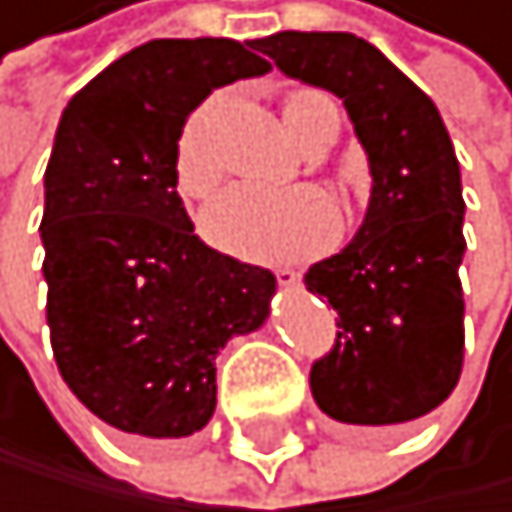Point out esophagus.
Listing matches in <instances>:
<instances>
[{"mask_svg":"<svg viewBox=\"0 0 512 512\" xmlns=\"http://www.w3.org/2000/svg\"><path fill=\"white\" fill-rule=\"evenodd\" d=\"M275 278H278V285H282V288H298L301 285V275L295 269H288V266L275 269Z\"/></svg>","mask_w":512,"mask_h":512,"instance_id":"34e87169","label":"esophagus"}]
</instances>
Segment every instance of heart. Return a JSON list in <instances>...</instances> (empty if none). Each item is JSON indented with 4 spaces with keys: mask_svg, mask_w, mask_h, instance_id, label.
<instances>
[{
    "mask_svg": "<svg viewBox=\"0 0 512 512\" xmlns=\"http://www.w3.org/2000/svg\"><path fill=\"white\" fill-rule=\"evenodd\" d=\"M333 102L323 92L298 89L282 102L288 134L304 144L320 124L323 111ZM208 111L198 108L185 121L176 144V185L185 198H208L221 179L214 153L208 147ZM340 230V214L333 201L317 189H259V185H234L217 195L201 214V234L217 250L256 262L304 259L330 246Z\"/></svg>",
    "mask_w": 512,
    "mask_h": 512,
    "instance_id": "b5f03b06",
    "label": "heart"
}]
</instances>
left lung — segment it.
Segmentation results:
<instances>
[{
  "label": "left lung",
  "instance_id": "1",
  "mask_svg": "<svg viewBox=\"0 0 512 512\" xmlns=\"http://www.w3.org/2000/svg\"><path fill=\"white\" fill-rule=\"evenodd\" d=\"M253 47L288 79L343 99L372 176L356 237L304 275L340 314L311 394L336 423H410L452 394L465 356V201L452 137L430 95L356 34L278 31Z\"/></svg>",
  "mask_w": 512,
  "mask_h": 512
}]
</instances>
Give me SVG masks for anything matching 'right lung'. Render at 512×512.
Instances as JSON below:
<instances>
[{
    "label": "right lung",
    "instance_id": "1",
    "mask_svg": "<svg viewBox=\"0 0 512 512\" xmlns=\"http://www.w3.org/2000/svg\"><path fill=\"white\" fill-rule=\"evenodd\" d=\"M253 50L230 37L147 41L60 115L41 221L50 346L70 391L121 433L208 426L221 349L269 320L275 275L201 243L176 189L192 111L269 73Z\"/></svg>",
    "mask_w": 512,
    "mask_h": 512
}]
</instances>
